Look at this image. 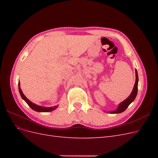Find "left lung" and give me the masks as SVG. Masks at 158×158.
Listing matches in <instances>:
<instances>
[{
  "instance_id": "8db88e82",
  "label": "left lung",
  "mask_w": 158,
  "mask_h": 158,
  "mask_svg": "<svg viewBox=\"0 0 158 158\" xmlns=\"http://www.w3.org/2000/svg\"><path fill=\"white\" fill-rule=\"evenodd\" d=\"M135 73H136V81L131 95H129L126 99L124 100L123 102H122L121 103L118 104L117 109L114 110V111H110L109 113H111V114L121 113L123 111H125L127 109V108L128 107L129 105H130L132 102H133L134 100L135 99L138 93V73L136 70H135Z\"/></svg>"
}]
</instances>
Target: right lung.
I'll return each instance as SVG.
<instances>
[{
    "label": "right lung",
    "mask_w": 158,
    "mask_h": 158,
    "mask_svg": "<svg viewBox=\"0 0 158 158\" xmlns=\"http://www.w3.org/2000/svg\"><path fill=\"white\" fill-rule=\"evenodd\" d=\"M18 89H19V92H20V94L21 95L22 98L23 100H24V101L27 103L28 106H29L33 110H34V111H35L37 112H50V111H53V110L56 109L57 107H58V106H53V107H42V106H37V105L33 103V102L30 101V100L25 96L24 94H23V92H22V91L20 88V81L18 82Z\"/></svg>",
    "instance_id": "1"
}]
</instances>
